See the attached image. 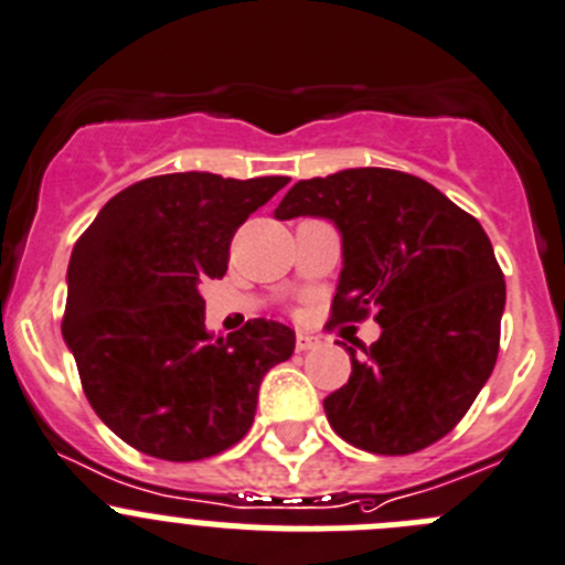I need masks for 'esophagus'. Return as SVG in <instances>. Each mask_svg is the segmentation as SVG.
Instances as JSON below:
<instances>
[{"mask_svg": "<svg viewBox=\"0 0 565 565\" xmlns=\"http://www.w3.org/2000/svg\"><path fill=\"white\" fill-rule=\"evenodd\" d=\"M295 345H298V351H312V348L320 345V337L309 334V331H300V334L295 337Z\"/></svg>", "mask_w": 565, "mask_h": 565, "instance_id": "esophagus-1", "label": "esophagus"}]
</instances>
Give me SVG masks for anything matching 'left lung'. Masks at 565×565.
I'll list each match as a JSON object with an SVG mask.
<instances>
[{
    "instance_id": "obj_1",
    "label": "left lung",
    "mask_w": 565,
    "mask_h": 565,
    "mask_svg": "<svg viewBox=\"0 0 565 565\" xmlns=\"http://www.w3.org/2000/svg\"><path fill=\"white\" fill-rule=\"evenodd\" d=\"M326 217L342 234L329 329L373 315L382 337L351 354L323 402L331 429L371 455H415L449 435L499 356L504 273L477 217L420 178L382 167L298 181L276 220Z\"/></svg>"
}]
</instances>
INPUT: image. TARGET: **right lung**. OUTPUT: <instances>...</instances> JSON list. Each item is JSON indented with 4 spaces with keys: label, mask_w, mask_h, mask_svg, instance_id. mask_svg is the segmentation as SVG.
I'll list each match as a JSON object with an SVG mask.
<instances>
[{
    "label": "right lung",
    "mask_w": 565,
    "mask_h": 565,
    "mask_svg": "<svg viewBox=\"0 0 565 565\" xmlns=\"http://www.w3.org/2000/svg\"><path fill=\"white\" fill-rule=\"evenodd\" d=\"M287 183L145 178L114 194L75 242L63 340L94 413L134 449L205 460L250 429L258 384L292 356L295 331L256 318L214 337L200 287L225 276L236 228Z\"/></svg>",
    "instance_id": "obj_1"
}]
</instances>
